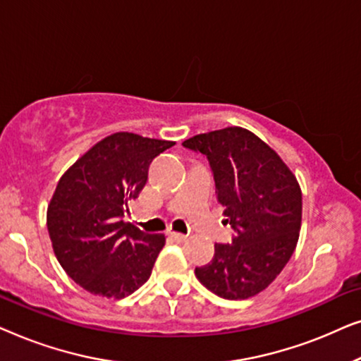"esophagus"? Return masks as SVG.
Listing matches in <instances>:
<instances>
[{
	"instance_id": "34e87169",
	"label": "esophagus",
	"mask_w": 361,
	"mask_h": 361,
	"mask_svg": "<svg viewBox=\"0 0 361 361\" xmlns=\"http://www.w3.org/2000/svg\"><path fill=\"white\" fill-rule=\"evenodd\" d=\"M171 238L174 241H179V243H182V241L187 240V235L179 233V231H171Z\"/></svg>"
}]
</instances>
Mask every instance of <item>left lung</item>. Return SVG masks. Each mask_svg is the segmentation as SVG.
<instances>
[{
    "instance_id": "obj_1",
    "label": "left lung",
    "mask_w": 361,
    "mask_h": 361,
    "mask_svg": "<svg viewBox=\"0 0 361 361\" xmlns=\"http://www.w3.org/2000/svg\"><path fill=\"white\" fill-rule=\"evenodd\" d=\"M202 152L214 172L216 195L235 231L215 245L209 264L195 268L207 289L224 299H248L273 283L293 256L302 220V192L276 151L240 126L182 142Z\"/></svg>"
}]
</instances>
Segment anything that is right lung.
<instances>
[{
	"mask_svg": "<svg viewBox=\"0 0 361 361\" xmlns=\"http://www.w3.org/2000/svg\"><path fill=\"white\" fill-rule=\"evenodd\" d=\"M174 141L115 133L90 147L61 177L47 207L54 253L88 293L123 299L149 279L166 243L123 221L147 182L156 156Z\"/></svg>",
	"mask_w": 361,
	"mask_h": 361,
	"instance_id": "1",
	"label": "right lung"
}]
</instances>
